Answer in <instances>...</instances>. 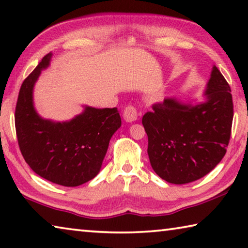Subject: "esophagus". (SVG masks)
I'll return each instance as SVG.
<instances>
[{
    "mask_svg": "<svg viewBox=\"0 0 248 248\" xmlns=\"http://www.w3.org/2000/svg\"><path fill=\"white\" fill-rule=\"evenodd\" d=\"M138 118V109L133 106V105H129L124 108V119L127 123H132L136 121Z\"/></svg>",
    "mask_w": 248,
    "mask_h": 248,
    "instance_id": "obj_1",
    "label": "esophagus"
}]
</instances>
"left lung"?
Instances as JSON below:
<instances>
[{
  "instance_id": "8db88e82",
  "label": "left lung",
  "mask_w": 248,
  "mask_h": 248,
  "mask_svg": "<svg viewBox=\"0 0 248 248\" xmlns=\"http://www.w3.org/2000/svg\"><path fill=\"white\" fill-rule=\"evenodd\" d=\"M207 102L197 106L164 99L152 105L142 124L148 134L150 163L159 177L171 184L199 179L226 153L233 121L231 87L213 66Z\"/></svg>"
}]
</instances>
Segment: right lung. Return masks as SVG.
Listing matches in <instances>:
<instances>
[{"label": "right lung", "instance_id": "add662e5", "mask_svg": "<svg viewBox=\"0 0 248 248\" xmlns=\"http://www.w3.org/2000/svg\"><path fill=\"white\" fill-rule=\"evenodd\" d=\"M50 58L51 53L46 54L20 86L15 108L16 137L24 159L37 175L61 186L75 187L98 174L121 118L116 107H86L69 123L40 118L32 106V87Z\"/></svg>", "mask_w": 248, "mask_h": 248}]
</instances>
